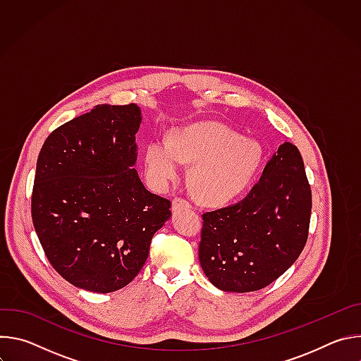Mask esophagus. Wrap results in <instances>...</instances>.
Masks as SVG:
<instances>
[{"label": "esophagus", "instance_id": "34e87169", "mask_svg": "<svg viewBox=\"0 0 361 361\" xmlns=\"http://www.w3.org/2000/svg\"><path fill=\"white\" fill-rule=\"evenodd\" d=\"M190 207H191V204L187 200L181 198V197H176L173 200V210L174 212H178L181 209H190Z\"/></svg>", "mask_w": 361, "mask_h": 361}]
</instances>
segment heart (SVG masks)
Wrapping results in <instances>:
<instances>
[{"label": "heart", "instance_id": "obj_1", "mask_svg": "<svg viewBox=\"0 0 361 361\" xmlns=\"http://www.w3.org/2000/svg\"><path fill=\"white\" fill-rule=\"evenodd\" d=\"M263 157L262 145L217 123H200L176 130L169 141L152 140L144 163L149 180L166 187L191 167V187L209 205H224L251 184Z\"/></svg>", "mask_w": 361, "mask_h": 361}]
</instances>
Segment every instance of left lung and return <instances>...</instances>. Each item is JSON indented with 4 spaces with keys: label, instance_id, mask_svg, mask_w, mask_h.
I'll return each mask as SVG.
<instances>
[{
    "label": "left lung",
    "instance_id": "left-lung-1",
    "mask_svg": "<svg viewBox=\"0 0 361 361\" xmlns=\"http://www.w3.org/2000/svg\"><path fill=\"white\" fill-rule=\"evenodd\" d=\"M310 214L301 154L284 142L241 201L202 214L198 259L204 274L223 291L267 287L298 259Z\"/></svg>",
    "mask_w": 361,
    "mask_h": 361
}]
</instances>
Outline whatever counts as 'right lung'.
Instances as JSON below:
<instances>
[{
  "label": "right lung",
  "instance_id": "right-lung-1",
  "mask_svg": "<svg viewBox=\"0 0 361 361\" xmlns=\"http://www.w3.org/2000/svg\"><path fill=\"white\" fill-rule=\"evenodd\" d=\"M137 104H101L45 140L31 214L48 262L73 286L111 293L142 269L171 202L149 192L137 170Z\"/></svg>",
  "mask_w": 361,
  "mask_h": 361
}]
</instances>
